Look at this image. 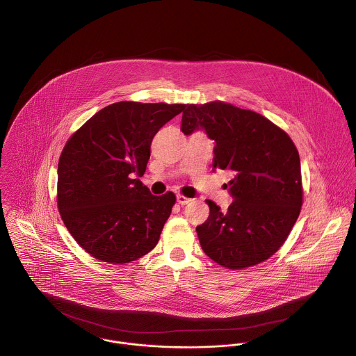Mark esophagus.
<instances>
[{"instance_id":"34e87169","label":"esophagus","mask_w":356,"mask_h":356,"mask_svg":"<svg viewBox=\"0 0 356 356\" xmlns=\"http://www.w3.org/2000/svg\"><path fill=\"white\" fill-rule=\"evenodd\" d=\"M191 202H192V199H189L186 196H182V195L177 196V203L179 204V205H186V204H189Z\"/></svg>"}]
</instances>
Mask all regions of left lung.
Wrapping results in <instances>:
<instances>
[{
	"mask_svg": "<svg viewBox=\"0 0 356 356\" xmlns=\"http://www.w3.org/2000/svg\"><path fill=\"white\" fill-rule=\"evenodd\" d=\"M203 129L215 141L216 170L233 171V203L226 212L211 200L196 227L204 252L222 267L243 270L275 254L296 223L303 185L299 152L291 137L260 113L223 102L188 104L181 130ZM227 188V185H226Z\"/></svg>",
	"mask_w": 356,
	"mask_h": 356,
	"instance_id": "left-lung-1",
	"label": "left lung"
}]
</instances>
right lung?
<instances>
[{"label":"right lung","instance_id":"obj_1","mask_svg":"<svg viewBox=\"0 0 356 356\" xmlns=\"http://www.w3.org/2000/svg\"><path fill=\"white\" fill-rule=\"evenodd\" d=\"M185 106L115 102L68 138L57 167V208L88 254L124 264L156 247L175 195L153 196L133 177L144 175L154 134Z\"/></svg>","mask_w":356,"mask_h":356}]
</instances>
